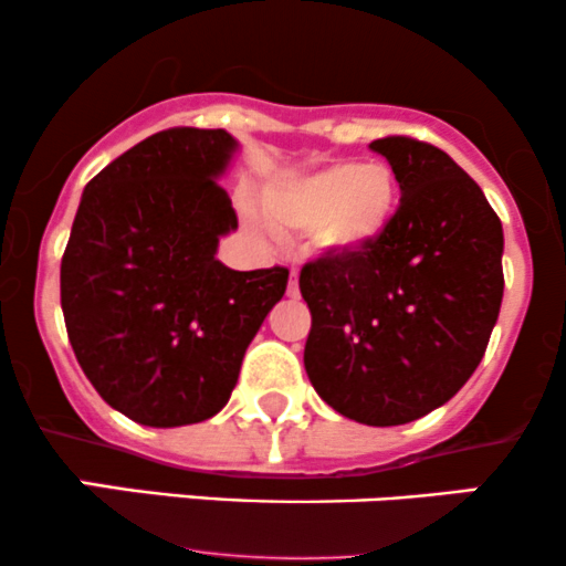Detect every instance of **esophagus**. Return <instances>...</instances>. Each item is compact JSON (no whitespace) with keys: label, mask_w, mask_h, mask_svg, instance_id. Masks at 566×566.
I'll return each instance as SVG.
<instances>
[{"label":"esophagus","mask_w":566,"mask_h":566,"mask_svg":"<svg viewBox=\"0 0 566 566\" xmlns=\"http://www.w3.org/2000/svg\"><path fill=\"white\" fill-rule=\"evenodd\" d=\"M297 292H301V290H297V271L292 269V274H290V287H287V295H290V297H297Z\"/></svg>","instance_id":"1"}]
</instances>
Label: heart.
I'll return each instance as SVG.
<instances>
[{
	"instance_id": "heart-1",
	"label": "heart",
	"mask_w": 566,
	"mask_h": 566,
	"mask_svg": "<svg viewBox=\"0 0 566 566\" xmlns=\"http://www.w3.org/2000/svg\"><path fill=\"white\" fill-rule=\"evenodd\" d=\"M396 207V178L382 165L324 167L279 180L263 193L265 220L274 231H308L322 252H354L386 231Z\"/></svg>"
}]
</instances>
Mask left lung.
I'll return each instance as SVG.
<instances>
[{"instance_id": "obj_1", "label": "left lung", "mask_w": 566, "mask_h": 566, "mask_svg": "<svg viewBox=\"0 0 566 566\" xmlns=\"http://www.w3.org/2000/svg\"><path fill=\"white\" fill-rule=\"evenodd\" d=\"M399 180L386 231L301 269L303 365L343 418L401 426L450 401L482 361L503 301V226L471 175L431 143H369Z\"/></svg>"}]
</instances>
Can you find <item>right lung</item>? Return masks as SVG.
Listing matches in <instances>:
<instances>
[{"mask_svg":"<svg viewBox=\"0 0 566 566\" xmlns=\"http://www.w3.org/2000/svg\"><path fill=\"white\" fill-rule=\"evenodd\" d=\"M233 148L226 129H161L90 180L71 226L61 261L71 348L103 401L140 426L220 412L287 290L284 265L216 261L218 239L239 226L216 180Z\"/></svg>","mask_w":566,"mask_h":566,"instance_id":"right-lung-1","label":"right lung"}]
</instances>
